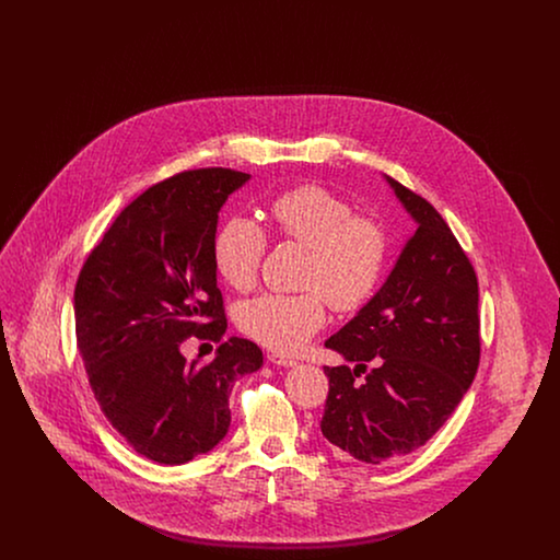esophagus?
<instances>
[{
  "label": "esophagus",
  "instance_id": "obj_1",
  "mask_svg": "<svg viewBox=\"0 0 560 560\" xmlns=\"http://www.w3.org/2000/svg\"><path fill=\"white\" fill-rule=\"evenodd\" d=\"M268 361H270L272 365H279V368H293V365H295V359L285 357V354H279V352L268 354Z\"/></svg>",
  "mask_w": 560,
  "mask_h": 560
}]
</instances>
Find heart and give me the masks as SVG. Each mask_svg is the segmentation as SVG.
I'll list each match as a JSON object with an SVG mask.
<instances>
[{"instance_id":"obj_1","label":"heart","mask_w":560,"mask_h":560,"mask_svg":"<svg viewBox=\"0 0 560 560\" xmlns=\"http://www.w3.org/2000/svg\"><path fill=\"white\" fill-rule=\"evenodd\" d=\"M270 218L281 240L311 249L302 275L308 292L262 293L241 304L237 320L258 345L292 354L325 325L327 302L338 313H354L372 300L384 277L388 237L380 220L354 212L350 201L320 185L277 195ZM267 249V231L235 215L213 240V265L231 288L247 292L258 281Z\"/></svg>"}]
</instances>
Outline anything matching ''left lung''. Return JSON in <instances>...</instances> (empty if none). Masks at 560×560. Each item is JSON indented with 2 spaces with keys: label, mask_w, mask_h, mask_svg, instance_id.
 Returning a JSON list of instances; mask_svg holds the SVG:
<instances>
[{
  "label": "left lung",
  "mask_w": 560,
  "mask_h": 560,
  "mask_svg": "<svg viewBox=\"0 0 560 560\" xmlns=\"http://www.w3.org/2000/svg\"><path fill=\"white\" fill-rule=\"evenodd\" d=\"M418 222L382 290L325 347L357 368H323V436L365 464L409 455L436 434L480 359L479 283L452 229L424 197L388 178ZM373 362L365 381L355 377Z\"/></svg>",
  "instance_id": "obj_1"
}]
</instances>
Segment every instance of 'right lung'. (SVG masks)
<instances>
[{
	"mask_svg": "<svg viewBox=\"0 0 560 560\" xmlns=\"http://www.w3.org/2000/svg\"><path fill=\"white\" fill-rule=\"evenodd\" d=\"M249 174L201 167L138 195L90 252L75 283V336L94 399L133 452L185 464L231 427L233 382L262 350L229 338L215 359L188 363L183 342L226 331L215 283L218 212Z\"/></svg>",
	"mask_w": 560,
	"mask_h": 560,
	"instance_id": "1",
	"label": "right lung"
}]
</instances>
